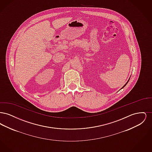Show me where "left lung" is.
Returning a JSON list of instances; mask_svg holds the SVG:
<instances>
[{
  "mask_svg": "<svg viewBox=\"0 0 152 152\" xmlns=\"http://www.w3.org/2000/svg\"><path fill=\"white\" fill-rule=\"evenodd\" d=\"M129 79H130V77H129V79H128V81H127V82H126V84H125V85H124V86H123V87H122V88H121V89H123V88H124V87H125V86H126V84H128V82H129Z\"/></svg>",
  "mask_w": 152,
  "mask_h": 152,
  "instance_id": "1",
  "label": "left lung"
}]
</instances>
